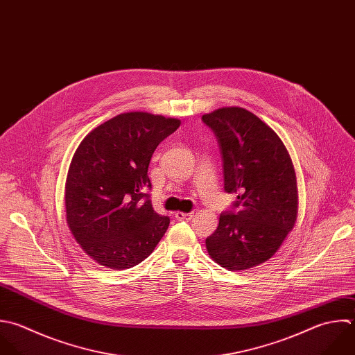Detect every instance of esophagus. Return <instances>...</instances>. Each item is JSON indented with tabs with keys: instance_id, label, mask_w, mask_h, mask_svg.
Segmentation results:
<instances>
[{
	"instance_id": "1",
	"label": "esophagus",
	"mask_w": 355,
	"mask_h": 355,
	"mask_svg": "<svg viewBox=\"0 0 355 355\" xmlns=\"http://www.w3.org/2000/svg\"><path fill=\"white\" fill-rule=\"evenodd\" d=\"M192 217H193V213H184V211L175 213V218L180 221H189V220H192Z\"/></svg>"
}]
</instances>
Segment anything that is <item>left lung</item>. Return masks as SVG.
I'll return each instance as SVG.
<instances>
[{
  "instance_id": "1",
  "label": "left lung",
  "mask_w": 355,
  "mask_h": 355,
  "mask_svg": "<svg viewBox=\"0 0 355 355\" xmlns=\"http://www.w3.org/2000/svg\"><path fill=\"white\" fill-rule=\"evenodd\" d=\"M224 159V188L236 193V214L223 213L206 239L209 256L230 271L270 260L293 230L299 211L292 157L278 134L252 112L220 107L202 116Z\"/></svg>"
}]
</instances>
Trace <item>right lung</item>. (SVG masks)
<instances>
[{"label":"right lung","mask_w":355,"mask_h":355,"mask_svg":"<svg viewBox=\"0 0 355 355\" xmlns=\"http://www.w3.org/2000/svg\"><path fill=\"white\" fill-rule=\"evenodd\" d=\"M181 120L148 112L114 116L77 146L64 184L66 223L80 248L99 266L131 268L144 261L166 234L146 189L157 145Z\"/></svg>","instance_id":"obj_1"}]
</instances>
